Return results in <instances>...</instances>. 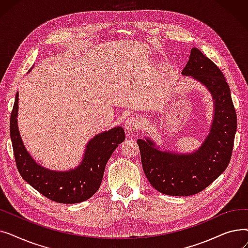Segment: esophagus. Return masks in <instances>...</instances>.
Returning <instances> with one entry per match:
<instances>
[{
  "instance_id": "1",
  "label": "esophagus",
  "mask_w": 248,
  "mask_h": 248,
  "mask_svg": "<svg viewBox=\"0 0 248 248\" xmlns=\"http://www.w3.org/2000/svg\"><path fill=\"white\" fill-rule=\"evenodd\" d=\"M140 120L137 116L127 117V119L124 121V128L127 133L136 132L140 127Z\"/></svg>"
}]
</instances>
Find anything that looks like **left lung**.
<instances>
[{"label": "left lung", "mask_w": 248, "mask_h": 248, "mask_svg": "<svg viewBox=\"0 0 248 248\" xmlns=\"http://www.w3.org/2000/svg\"><path fill=\"white\" fill-rule=\"evenodd\" d=\"M182 75L203 84L212 95L213 121L202 145L195 152L182 154L163 151L148 137L137 140L150 184L171 196L197 194L225 171L237 128L236 112L225 77L198 48H192Z\"/></svg>", "instance_id": "8db88e82"}]
</instances>
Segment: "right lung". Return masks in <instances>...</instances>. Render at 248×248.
Instances as JSON below:
<instances>
[{"instance_id":"right-lung-1","label":"right lung","mask_w":248,"mask_h":248,"mask_svg":"<svg viewBox=\"0 0 248 248\" xmlns=\"http://www.w3.org/2000/svg\"><path fill=\"white\" fill-rule=\"evenodd\" d=\"M19 93L15 97L10 120V136L18 171L34 189L52 201L63 204L80 203L99 189L104 169L110 155L124 140L122 126L99 133L86 145L83 158L68 171L50 170L39 165L25 148L18 127Z\"/></svg>"}]
</instances>
